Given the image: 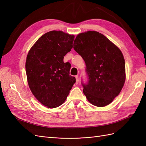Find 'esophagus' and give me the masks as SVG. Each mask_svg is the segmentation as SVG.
<instances>
[{
    "instance_id": "1",
    "label": "esophagus",
    "mask_w": 146,
    "mask_h": 146,
    "mask_svg": "<svg viewBox=\"0 0 146 146\" xmlns=\"http://www.w3.org/2000/svg\"><path fill=\"white\" fill-rule=\"evenodd\" d=\"M76 84L77 85V84L78 83V82H79L78 76H76Z\"/></svg>"
}]
</instances>
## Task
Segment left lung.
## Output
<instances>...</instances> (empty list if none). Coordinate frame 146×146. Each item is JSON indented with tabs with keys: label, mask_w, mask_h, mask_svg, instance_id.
I'll list each match as a JSON object with an SVG mask.
<instances>
[{
	"label": "left lung",
	"mask_w": 146,
	"mask_h": 146,
	"mask_svg": "<svg viewBox=\"0 0 146 146\" xmlns=\"http://www.w3.org/2000/svg\"><path fill=\"white\" fill-rule=\"evenodd\" d=\"M74 49L86 64L88 80L82 81L84 94L97 107L108 105L120 93L125 83V60L121 51L95 31L78 35Z\"/></svg>",
	"instance_id": "obj_1"
}]
</instances>
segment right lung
I'll return each instance as SVG.
<instances>
[{"label":"right lung","mask_w":146,"mask_h":146,"mask_svg":"<svg viewBox=\"0 0 146 146\" xmlns=\"http://www.w3.org/2000/svg\"><path fill=\"white\" fill-rule=\"evenodd\" d=\"M74 39V35L50 31L38 39L27 55L25 70L30 89L49 108L63 104L76 83V78L69 75L70 64L63 61Z\"/></svg>","instance_id":"right-lung-1"}]
</instances>
